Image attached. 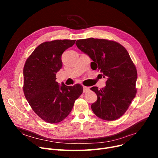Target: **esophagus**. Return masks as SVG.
Wrapping results in <instances>:
<instances>
[{"instance_id": "1", "label": "esophagus", "mask_w": 158, "mask_h": 158, "mask_svg": "<svg viewBox=\"0 0 158 158\" xmlns=\"http://www.w3.org/2000/svg\"><path fill=\"white\" fill-rule=\"evenodd\" d=\"M89 89V88L88 87L86 86H83V93H86V92Z\"/></svg>"}]
</instances>
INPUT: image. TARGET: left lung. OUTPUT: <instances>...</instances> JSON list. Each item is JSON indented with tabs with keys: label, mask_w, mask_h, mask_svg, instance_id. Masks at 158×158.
I'll return each mask as SVG.
<instances>
[{
	"label": "left lung",
	"mask_w": 158,
	"mask_h": 158,
	"mask_svg": "<svg viewBox=\"0 0 158 158\" xmlns=\"http://www.w3.org/2000/svg\"><path fill=\"white\" fill-rule=\"evenodd\" d=\"M77 47L93 60L91 67L106 77V86L91 89L97 100L92 104L95 114L101 119L112 121L120 118L135 97L137 71L125 47L117 41L90 38L77 40Z\"/></svg>",
	"instance_id": "1"
}]
</instances>
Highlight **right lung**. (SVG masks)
<instances>
[{
    "label": "right lung",
    "mask_w": 158,
    "mask_h": 158,
    "mask_svg": "<svg viewBox=\"0 0 158 158\" xmlns=\"http://www.w3.org/2000/svg\"><path fill=\"white\" fill-rule=\"evenodd\" d=\"M76 40H56L38 45L23 67V91L32 110L45 122L56 123L71 112L75 101L82 94L79 85L60 86L56 73L63 66L61 56Z\"/></svg>",
    "instance_id": "obj_1"
}]
</instances>
